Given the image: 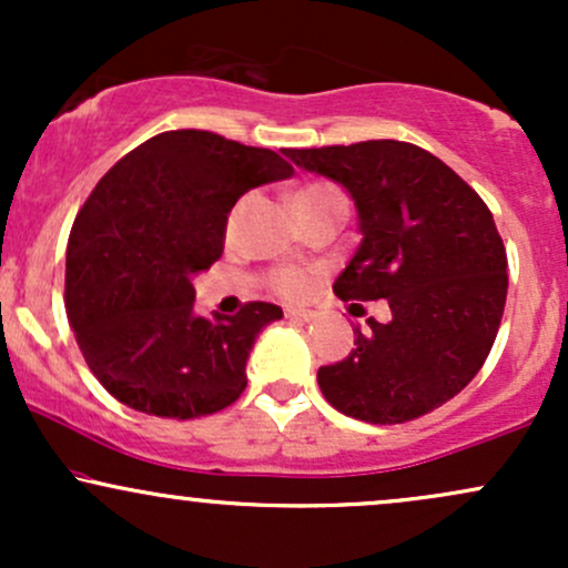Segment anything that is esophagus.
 Masks as SVG:
<instances>
[{
	"label": "esophagus",
	"instance_id": "obj_1",
	"mask_svg": "<svg viewBox=\"0 0 568 568\" xmlns=\"http://www.w3.org/2000/svg\"><path fill=\"white\" fill-rule=\"evenodd\" d=\"M285 317H288V321L310 323L312 317H315V312H312V310H296V306H291V310H285Z\"/></svg>",
	"mask_w": 568,
	"mask_h": 568
}]
</instances>
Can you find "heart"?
I'll return each instance as SVG.
<instances>
[{"mask_svg": "<svg viewBox=\"0 0 568 568\" xmlns=\"http://www.w3.org/2000/svg\"><path fill=\"white\" fill-rule=\"evenodd\" d=\"M336 189L328 186V184H310V186H302L296 189V192L291 194V205L293 207H302V205H310V202H321L325 197H336ZM272 288L277 293H283V296L288 298H298L304 296L306 291H310V277L304 275V272L298 270H280L275 272V277H272Z\"/></svg>", "mask_w": 568, "mask_h": 568, "instance_id": "heart-1", "label": "heart"}]
</instances>
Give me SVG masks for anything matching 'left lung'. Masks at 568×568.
Instances as JSON below:
<instances>
[{
	"label": "left lung",
	"instance_id": "1",
	"mask_svg": "<svg viewBox=\"0 0 568 568\" xmlns=\"http://www.w3.org/2000/svg\"><path fill=\"white\" fill-rule=\"evenodd\" d=\"M355 202L361 245L336 277L342 302L387 298V323L317 371L325 400L371 425H400L473 382L497 338L507 256L486 202L435 154L406 141L285 149Z\"/></svg>",
	"mask_w": 568,
	"mask_h": 568
}]
</instances>
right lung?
I'll list each match as a JSON object with an SVG mask.
<instances>
[{"label": "right lung", "mask_w": 568, "mask_h": 568, "mask_svg": "<svg viewBox=\"0 0 568 568\" xmlns=\"http://www.w3.org/2000/svg\"><path fill=\"white\" fill-rule=\"evenodd\" d=\"M293 168L272 149L207 130H168L98 181L69 234L67 312L95 379L125 406L168 419L216 414L277 304L202 317L194 283L224 253L234 202Z\"/></svg>", "instance_id": "add662e5"}]
</instances>
